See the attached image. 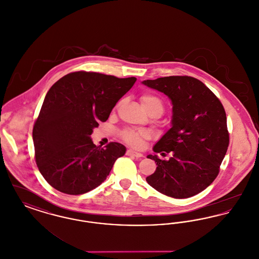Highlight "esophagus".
<instances>
[{"mask_svg": "<svg viewBox=\"0 0 259 259\" xmlns=\"http://www.w3.org/2000/svg\"><path fill=\"white\" fill-rule=\"evenodd\" d=\"M126 154H127V155H130V156H134V157H137V158L143 157V154H142V153L134 151V150H132V149H128L127 152H126Z\"/></svg>", "mask_w": 259, "mask_h": 259, "instance_id": "esophagus-1", "label": "esophagus"}]
</instances>
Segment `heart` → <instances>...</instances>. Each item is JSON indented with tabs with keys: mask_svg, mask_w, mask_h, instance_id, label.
Returning <instances> with one entry per match:
<instances>
[{
	"mask_svg": "<svg viewBox=\"0 0 259 259\" xmlns=\"http://www.w3.org/2000/svg\"><path fill=\"white\" fill-rule=\"evenodd\" d=\"M141 102L143 108L147 112L156 110L162 113L163 111V104L160 99L151 94H144L141 97ZM122 138L124 141L127 142L129 145L134 147H140L143 143L144 139L148 138V133L144 130H125L122 133Z\"/></svg>",
	"mask_w": 259,
	"mask_h": 259,
	"instance_id": "obj_1",
	"label": "heart"
}]
</instances>
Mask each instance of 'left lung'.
<instances>
[{"mask_svg":"<svg viewBox=\"0 0 259 259\" xmlns=\"http://www.w3.org/2000/svg\"><path fill=\"white\" fill-rule=\"evenodd\" d=\"M172 103L171 128L154 145V152L172 153L169 160L154 154L156 171L148 185L169 197L184 199L206 189L217 178L229 145L226 114L221 101L202 81L172 75L142 81Z\"/></svg>","mask_w":259,"mask_h":259,"instance_id":"left-lung-1","label":"left lung"}]
</instances>
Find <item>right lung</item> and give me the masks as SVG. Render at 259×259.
<instances>
[{
  "mask_svg": "<svg viewBox=\"0 0 259 259\" xmlns=\"http://www.w3.org/2000/svg\"><path fill=\"white\" fill-rule=\"evenodd\" d=\"M137 78L75 72L50 87L33 129L37 168L60 192L78 195L96 188L111 172L126 148L93 144L90 135Z\"/></svg>",
  "mask_w": 259,
  "mask_h": 259,
  "instance_id": "1",
  "label": "right lung"
}]
</instances>
